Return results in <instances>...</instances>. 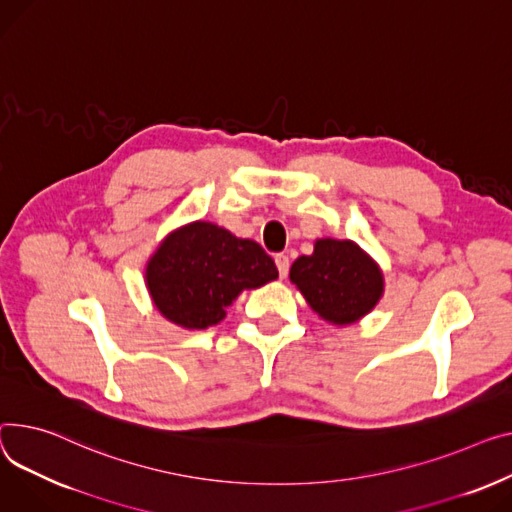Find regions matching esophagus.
Here are the masks:
<instances>
[{
    "label": "esophagus",
    "instance_id": "obj_1",
    "mask_svg": "<svg viewBox=\"0 0 512 512\" xmlns=\"http://www.w3.org/2000/svg\"><path fill=\"white\" fill-rule=\"evenodd\" d=\"M274 259H276V265H278V271H280V278H286V276H288V269H290V259H288V255L278 253Z\"/></svg>",
    "mask_w": 512,
    "mask_h": 512
}]
</instances>
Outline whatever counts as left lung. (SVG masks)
<instances>
[{
    "mask_svg": "<svg viewBox=\"0 0 512 512\" xmlns=\"http://www.w3.org/2000/svg\"><path fill=\"white\" fill-rule=\"evenodd\" d=\"M311 309L333 325H350L368 315L383 296V271L356 243L319 238L313 255L298 257L290 267Z\"/></svg>",
    "mask_w": 512,
    "mask_h": 512,
    "instance_id": "left-lung-1",
    "label": "left lung"
}]
</instances>
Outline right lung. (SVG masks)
<instances>
[{"label":"right lung","instance_id":"right-lung-1","mask_svg":"<svg viewBox=\"0 0 512 512\" xmlns=\"http://www.w3.org/2000/svg\"><path fill=\"white\" fill-rule=\"evenodd\" d=\"M276 278V263L261 245L203 220L170 232L146 267L154 306L185 329L220 323L238 294Z\"/></svg>","mask_w":512,"mask_h":512}]
</instances>
